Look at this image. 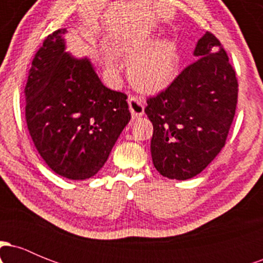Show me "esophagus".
<instances>
[{
    "mask_svg": "<svg viewBox=\"0 0 263 263\" xmlns=\"http://www.w3.org/2000/svg\"><path fill=\"white\" fill-rule=\"evenodd\" d=\"M128 106L134 119H136V117H140L144 114V102L142 99L137 98V96H129Z\"/></svg>",
    "mask_w": 263,
    "mask_h": 263,
    "instance_id": "esophagus-1",
    "label": "esophagus"
}]
</instances>
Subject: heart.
Here are the masks:
<instances>
[{
    "mask_svg": "<svg viewBox=\"0 0 263 263\" xmlns=\"http://www.w3.org/2000/svg\"><path fill=\"white\" fill-rule=\"evenodd\" d=\"M111 50L117 55L131 60L127 74L131 84L138 90L156 92L167 87L176 78L179 63V53L176 42L172 39H158L151 34L116 42ZM106 64L114 69V57L106 54Z\"/></svg>",
    "mask_w": 263,
    "mask_h": 263,
    "instance_id": "1",
    "label": "heart"
}]
</instances>
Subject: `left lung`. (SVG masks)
I'll list each match as a JSON object with an SVG mask.
<instances>
[{
	"label": "left lung",
	"mask_w": 263,
	"mask_h": 263,
	"mask_svg": "<svg viewBox=\"0 0 263 263\" xmlns=\"http://www.w3.org/2000/svg\"><path fill=\"white\" fill-rule=\"evenodd\" d=\"M194 57L144 108L153 125V164L170 179H190L210 164L225 146L236 111L237 79L219 39L205 33Z\"/></svg>",
	"instance_id": "1"
}]
</instances>
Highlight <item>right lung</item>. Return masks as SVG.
I'll list each match as a JSON object with an SVG mask.
<instances>
[{"label":"right lung","instance_id":"right-lung-1","mask_svg":"<svg viewBox=\"0 0 263 263\" xmlns=\"http://www.w3.org/2000/svg\"><path fill=\"white\" fill-rule=\"evenodd\" d=\"M64 33L48 35L33 59L25 87L26 121L48 167L83 180L101 170L131 112L126 93L105 86L89 59L65 52Z\"/></svg>","mask_w":263,"mask_h":263}]
</instances>
